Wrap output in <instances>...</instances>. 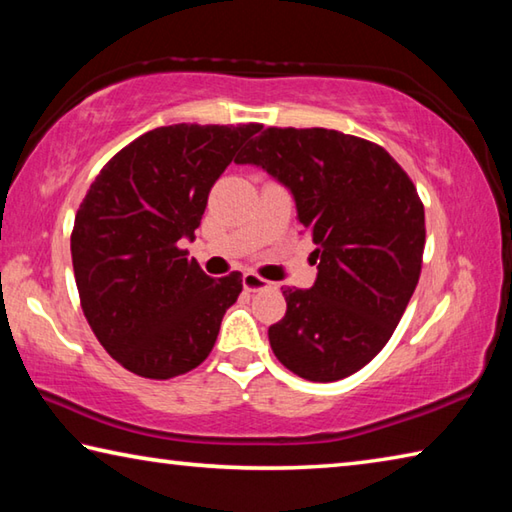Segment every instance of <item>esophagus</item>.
<instances>
[{"instance_id":"esophagus-1","label":"esophagus","mask_w":512,"mask_h":512,"mask_svg":"<svg viewBox=\"0 0 512 512\" xmlns=\"http://www.w3.org/2000/svg\"><path fill=\"white\" fill-rule=\"evenodd\" d=\"M241 282H244V289L246 291H262L266 287H271V282H266L264 277H259L255 273H244V277H241Z\"/></svg>"}]
</instances>
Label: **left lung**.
I'll return each instance as SVG.
<instances>
[{"label": "left lung", "mask_w": 512, "mask_h": 512, "mask_svg": "<svg viewBox=\"0 0 512 512\" xmlns=\"http://www.w3.org/2000/svg\"><path fill=\"white\" fill-rule=\"evenodd\" d=\"M237 164L289 189L316 244L311 289H284L273 354L309 381L361 370L391 339L420 280L424 207L386 149L327 128H266Z\"/></svg>", "instance_id": "8db88e82"}]
</instances>
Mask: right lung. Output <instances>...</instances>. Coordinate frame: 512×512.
Returning <instances> with one entry per match:
<instances>
[{"mask_svg":"<svg viewBox=\"0 0 512 512\" xmlns=\"http://www.w3.org/2000/svg\"><path fill=\"white\" fill-rule=\"evenodd\" d=\"M259 124H173L124 146L76 212L72 264L83 314L112 359L146 379L194 370L212 352L241 273L205 275L180 248L207 196Z\"/></svg>","mask_w":512,"mask_h":512,"instance_id":"obj_1","label":"right lung"}]
</instances>
